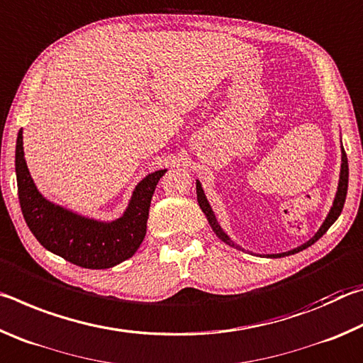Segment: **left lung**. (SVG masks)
Wrapping results in <instances>:
<instances>
[{
    "mask_svg": "<svg viewBox=\"0 0 363 363\" xmlns=\"http://www.w3.org/2000/svg\"><path fill=\"white\" fill-rule=\"evenodd\" d=\"M347 182H349V164H347V155H346V152H344V149H342V164H341L340 186H337V194H336V199H335L333 208H331V211H330V214H328V218L325 219L323 225L320 227V229H318V232L315 233L314 237L311 238L309 242L304 243V245H301L299 248L293 250V251H288V253L274 255V256H270V257H280V256L294 255V253H298V251H301V250H306L307 247H311V245H314V243L318 240V238H320V237L323 235V233L330 229L331 224H333L335 220H336L337 218H340V214H341V211H342V206H344V201H346ZM196 200H199V205H200V208H201V211L205 213V216H206V219H208V223H210L213 232L216 233V235H218L223 242L229 243L230 247H235V245H233V243L229 240V237H227L225 233H224L223 230H220V227H219V224H218V220H216V218H214V214H213V211H211V208H210V205H208V201H206V199H205L203 190H201L200 182H196Z\"/></svg>",
    "mask_w": 363,
    "mask_h": 363,
    "instance_id": "left-lung-1",
    "label": "left lung"
}]
</instances>
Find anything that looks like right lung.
<instances>
[{
    "mask_svg": "<svg viewBox=\"0 0 363 363\" xmlns=\"http://www.w3.org/2000/svg\"><path fill=\"white\" fill-rule=\"evenodd\" d=\"M164 173L155 171L139 184L123 218L96 223L43 199L23 158L22 131L17 134L16 174L23 219L43 247L79 267L108 269L136 253L145 237L152 195Z\"/></svg>",
    "mask_w": 363,
    "mask_h": 363,
    "instance_id": "1",
    "label": "right lung"
}]
</instances>
